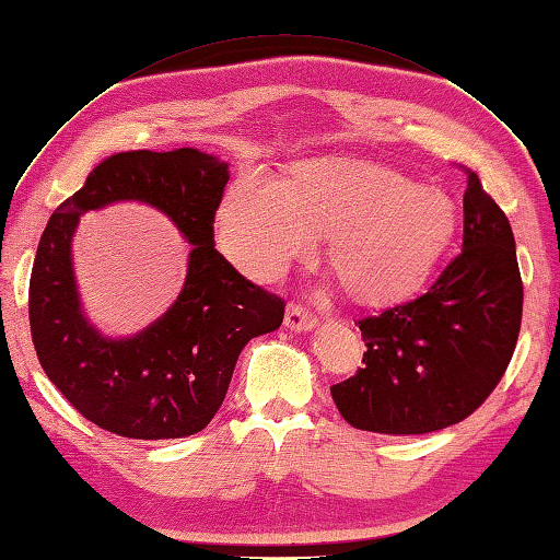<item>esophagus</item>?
Instances as JSON below:
<instances>
[{"label":"esophagus","instance_id":"34e87169","mask_svg":"<svg viewBox=\"0 0 560 560\" xmlns=\"http://www.w3.org/2000/svg\"><path fill=\"white\" fill-rule=\"evenodd\" d=\"M285 326H289L291 331H310V328L317 326V317H314L307 307L289 303V307H285Z\"/></svg>","mask_w":560,"mask_h":560}]
</instances>
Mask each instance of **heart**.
Returning a JSON list of instances; mask_svg holds the SVG:
<instances>
[{
  "instance_id": "heart-1",
  "label": "heart",
  "mask_w": 560,
  "mask_h": 560,
  "mask_svg": "<svg viewBox=\"0 0 560 560\" xmlns=\"http://www.w3.org/2000/svg\"><path fill=\"white\" fill-rule=\"evenodd\" d=\"M350 298L390 305L417 293L456 234V210L438 189L357 158L293 163L281 182L243 170L218 210V238L243 275L269 281L307 257L317 236Z\"/></svg>"
}]
</instances>
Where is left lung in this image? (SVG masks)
<instances>
[{
	"mask_svg": "<svg viewBox=\"0 0 560 560\" xmlns=\"http://www.w3.org/2000/svg\"><path fill=\"white\" fill-rule=\"evenodd\" d=\"M462 253L428 293L360 319L362 369L331 385L350 425L423 435L468 419L504 376L523 319V279L509 218L472 170Z\"/></svg>",
	"mask_w": 560,
	"mask_h": 560,
	"instance_id": "8db88e82",
	"label": "left lung"
}]
</instances>
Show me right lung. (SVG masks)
<instances>
[{
    "mask_svg": "<svg viewBox=\"0 0 560 560\" xmlns=\"http://www.w3.org/2000/svg\"><path fill=\"white\" fill-rule=\"evenodd\" d=\"M226 167L196 149L108 155L56 208L39 238L27 291L37 360L68 402L108 433L170 440L203 430L224 402L246 342L283 322V298L241 277L214 250ZM113 199L165 211L195 246L176 305L122 341L104 339L81 317L69 265L79 214Z\"/></svg>",
    "mask_w": 560,
    "mask_h": 560,
    "instance_id": "1",
    "label": "right lung"
}]
</instances>
